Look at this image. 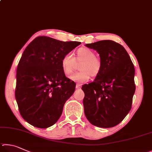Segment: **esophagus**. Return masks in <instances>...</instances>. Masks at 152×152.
Segmentation results:
<instances>
[{
    "mask_svg": "<svg viewBox=\"0 0 152 152\" xmlns=\"http://www.w3.org/2000/svg\"><path fill=\"white\" fill-rule=\"evenodd\" d=\"M81 87V83H77V84L76 85V88H77V89L80 88Z\"/></svg>",
    "mask_w": 152,
    "mask_h": 152,
    "instance_id": "1",
    "label": "esophagus"
}]
</instances>
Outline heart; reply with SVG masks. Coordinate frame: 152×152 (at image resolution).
Returning a JSON list of instances; mask_svg holds the SVG:
<instances>
[{
	"label": "heart",
	"instance_id": "1",
	"mask_svg": "<svg viewBox=\"0 0 152 152\" xmlns=\"http://www.w3.org/2000/svg\"><path fill=\"white\" fill-rule=\"evenodd\" d=\"M82 62L79 66L80 71L74 73L70 77L71 80L83 83L88 80L90 75L96 77L102 69V61L95 56V53L89 48L81 47L77 50L76 57L73 58L70 54H66L61 59V66L64 73L69 75L75 70L76 63Z\"/></svg>",
	"mask_w": 152,
	"mask_h": 152
}]
</instances>
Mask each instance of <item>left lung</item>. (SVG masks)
<instances>
[{"label": "left lung", "instance_id": "8db88e82", "mask_svg": "<svg viewBox=\"0 0 152 152\" xmlns=\"http://www.w3.org/2000/svg\"><path fill=\"white\" fill-rule=\"evenodd\" d=\"M99 53L103 66L94 81L82 86L84 112L94 126H117L132 108L135 91V69L129 55L120 44L104 40L86 45Z\"/></svg>", "mask_w": 152, "mask_h": 152}]
</instances>
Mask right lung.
Returning a JSON list of instances; mask_svg holds the SVG:
<instances>
[{
  "instance_id": "right-lung-1",
  "label": "right lung",
  "mask_w": 152,
  "mask_h": 152,
  "mask_svg": "<svg viewBox=\"0 0 152 152\" xmlns=\"http://www.w3.org/2000/svg\"><path fill=\"white\" fill-rule=\"evenodd\" d=\"M81 44L40 36L29 43L17 69L15 98L22 118L39 128L54 125L75 83L66 77L61 59Z\"/></svg>"
}]
</instances>
